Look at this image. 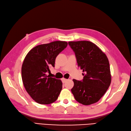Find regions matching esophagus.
Masks as SVG:
<instances>
[{
    "instance_id": "1",
    "label": "esophagus",
    "mask_w": 131,
    "mask_h": 131,
    "mask_svg": "<svg viewBox=\"0 0 131 131\" xmlns=\"http://www.w3.org/2000/svg\"><path fill=\"white\" fill-rule=\"evenodd\" d=\"M66 81H67L66 79H65V78H62V81L63 83H65Z\"/></svg>"
}]
</instances>
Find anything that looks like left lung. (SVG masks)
Here are the masks:
<instances>
[{"label":"left lung","mask_w":131,"mask_h":131,"mask_svg":"<svg viewBox=\"0 0 131 131\" xmlns=\"http://www.w3.org/2000/svg\"><path fill=\"white\" fill-rule=\"evenodd\" d=\"M74 51L78 67L83 70V80L73 79L71 92L75 100L88 105L98 102L111 83L109 62L106 54L90 41L69 42Z\"/></svg>","instance_id":"left-lung-1"}]
</instances>
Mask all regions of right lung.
<instances>
[{"label": "right lung", "mask_w": 131, "mask_h": 131, "mask_svg": "<svg viewBox=\"0 0 131 131\" xmlns=\"http://www.w3.org/2000/svg\"><path fill=\"white\" fill-rule=\"evenodd\" d=\"M68 46L66 41L39 45L27 53L22 66L24 86L35 102L41 104L54 102L62 90L61 80L50 77L47 72L54 67L57 56Z\"/></svg>", "instance_id": "add662e5"}]
</instances>
